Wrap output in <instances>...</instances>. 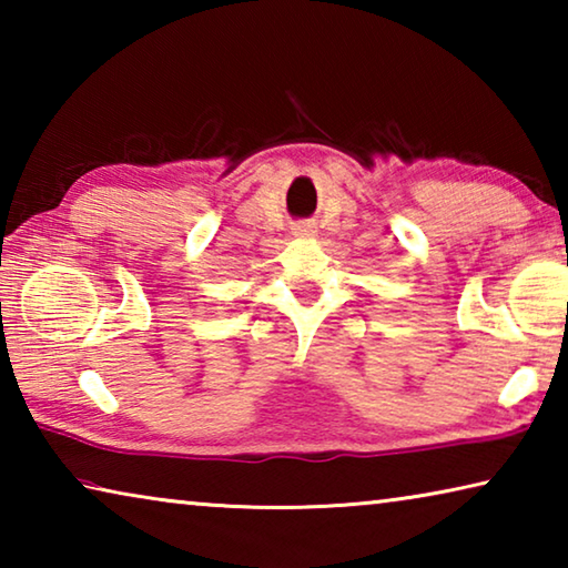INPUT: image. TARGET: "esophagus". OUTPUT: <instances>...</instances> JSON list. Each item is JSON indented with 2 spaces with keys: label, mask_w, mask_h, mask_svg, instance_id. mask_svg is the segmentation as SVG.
I'll use <instances>...</instances> for the list:
<instances>
[{
  "label": "esophagus",
  "mask_w": 568,
  "mask_h": 568,
  "mask_svg": "<svg viewBox=\"0 0 568 568\" xmlns=\"http://www.w3.org/2000/svg\"><path fill=\"white\" fill-rule=\"evenodd\" d=\"M293 235L295 237H313L315 235V225H311V223H295L293 225Z\"/></svg>",
  "instance_id": "obj_1"
}]
</instances>
